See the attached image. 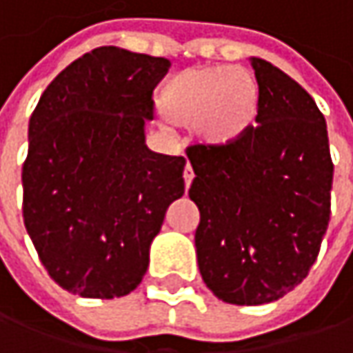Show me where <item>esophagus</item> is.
Masks as SVG:
<instances>
[{"mask_svg": "<svg viewBox=\"0 0 353 353\" xmlns=\"http://www.w3.org/2000/svg\"><path fill=\"white\" fill-rule=\"evenodd\" d=\"M183 181H185V188H190V185H192V181H194V170H192V165H190V163H185V170H183Z\"/></svg>", "mask_w": 353, "mask_h": 353, "instance_id": "1", "label": "esophagus"}]
</instances>
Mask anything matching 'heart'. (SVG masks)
Returning a JSON list of instances; mask_svg holds the SVG:
<instances>
[{
  "label": "heart",
  "mask_w": 353,
  "mask_h": 353,
  "mask_svg": "<svg viewBox=\"0 0 353 353\" xmlns=\"http://www.w3.org/2000/svg\"><path fill=\"white\" fill-rule=\"evenodd\" d=\"M159 105L176 125H196L203 145L221 150L254 128L259 83L254 73L234 65L190 68L163 83Z\"/></svg>",
  "instance_id": "b5f03b06"
}]
</instances>
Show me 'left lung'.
Wrapping results in <instances>:
<instances>
[{"instance_id": "left-lung-1", "label": "left lung", "mask_w": 353, "mask_h": 353, "mask_svg": "<svg viewBox=\"0 0 353 353\" xmlns=\"http://www.w3.org/2000/svg\"><path fill=\"white\" fill-rule=\"evenodd\" d=\"M258 125L230 148L192 145L199 274L236 305L283 298L307 276L330 221L334 163L325 119L288 73L252 57Z\"/></svg>"}]
</instances>
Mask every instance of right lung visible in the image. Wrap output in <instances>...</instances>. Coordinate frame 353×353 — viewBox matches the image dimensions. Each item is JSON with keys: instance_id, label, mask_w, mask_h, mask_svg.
<instances>
[{"instance_id": "right-lung-1", "label": "right lung", "mask_w": 353, "mask_h": 353, "mask_svg": "<svg viewBox=\"0 0 353 353\" xmlns=\"http://www.w3.org/2000/svg\"><path fill=\"white\" fill-rule=\"evenodd\" d=\"M170 59L103 46L59 73L33 110L23 223L50 278L81 298L134 292L172 201L181 156L145 145L154 88Z\"/></svg>"}]
</instances>
